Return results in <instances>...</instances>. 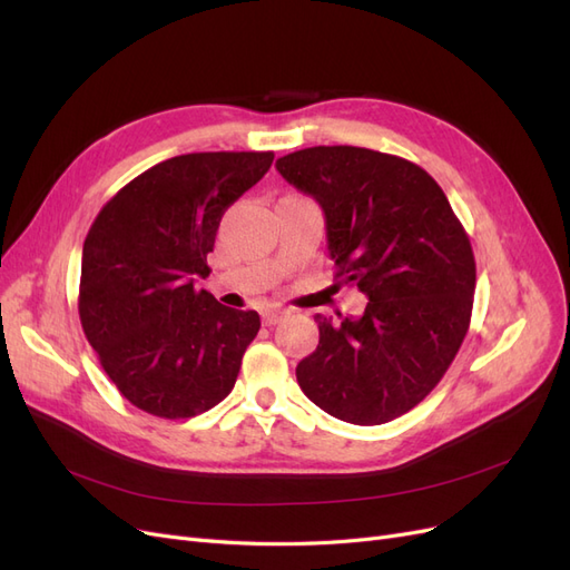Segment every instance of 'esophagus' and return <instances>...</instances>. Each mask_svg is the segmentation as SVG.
<instances>
[{"mask_svg":"<svg viewBox=\"0 0 570 570\" xmlns=\"http://www.w3.org/2000/svg\"><path fill=\"white\" fill-rule=\"evenodd\" d=\"M287 314L289 312H287V308H283V306H271V308H266V312L262 314V321H264V325H275V323H281Z\"/></svg>","mask_w":570,"mask_h":570,"instance_id":"1","label":"esophagus"}]
</instances>
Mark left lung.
Instances as JSON below:
<instances>
[{"label": "left lung", "instance_id": "obj_1", "mask_svg": "<svg viewBox=\"0 0 570 570\" xmlns=\"http://www.w3.org/2000/svg\"><path fill=\"white\" fill-rule=\"evenodd\" d=\"M278 174L325 216L337 278L368 297L358 318L316 316L302 392L331 416L381 425L423 402L469 333L475 258L442 187L392 154L335 145L292 151Z\"/></svg>", "mask_w": 570, "mask_h": 570}]
</instances>
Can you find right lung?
Returning a JSON list of instances; mask_svg holds the SVG:
<instances>
[{"label": "right lung", "mask_w": 570, "mask_h": 570, "mask_svg": "<svg viewBox=\"0 0 570 570\" xmlns=\"http://www.w3.org/2000/svg\"><path fill=\"white\" fill-rule=\"evenodd\" d=\"M273 151L180 154L118 189L82 245L80 323L126 400L193 419L230 394L262 321L197 289L223 212L266 176Z\"/></svg>", "instance_id": "right-lung-1"}]
</instances>
